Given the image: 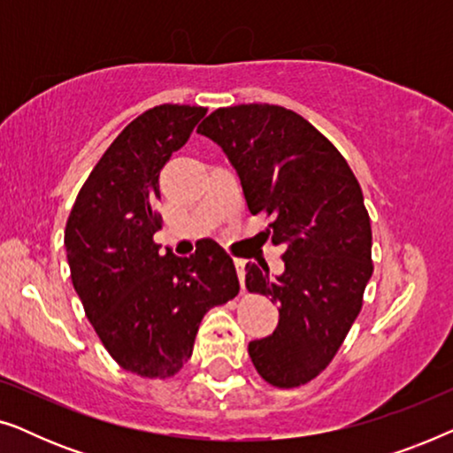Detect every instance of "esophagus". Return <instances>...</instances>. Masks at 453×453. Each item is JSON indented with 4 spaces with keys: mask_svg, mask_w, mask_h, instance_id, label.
<instances>
[{
    "mask_svg": "<svg viewBox=\"0 0 453 453\" xmlns=\"http://www.w3.org/2000/svg\"><path fill=\"white\" fill-rule=\"evenodd\" d=\"M234 268H237L241 290H245V259H241V257L234 259Z\"/></svg>",
    "mask_w": 453,
    "mask_h": 453,
    "instance_id": "esophagus-1",
    "label": "esophagus"
}]
</instances>
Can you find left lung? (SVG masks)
I'll list each match as a JSON object with an SVG mask.
<instances>
[{
    "label": "left lung",
    "mask_w": 453,
    "mask_h": 453,
    "mask_svg": "<svg viewBox=\"0 0 453 453\" xmlns=\"http://www.w3.org/2000/svg\"><path fill=\"white\" fill-rule=\"evenodd\" d=\"M237 171L251 214L268 212L284 270L245 265L251 293L280 305L270 336L247 350L276 388H296L327 367L363 307L371 264V222L349 163L307 119L278 104L216 109L197 127Z\"/></svg>",
    "instance_id": "left-lung-1"
}]
</instances>
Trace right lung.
Returning <instances> with one entry per match:
<instances>
[{"instance_id":"obj_1","label":"right lung","mask_w":453,"mask_h":453,"mask_svg":"<svg viewBox=\"0 0 453 453\" xmlns=\"http://www.w3.org/2000/svg\"><path fill=\"white\" fill-rule=\"evenodd\" d=\"M208 109L158 104L129 123L86 179L65 225L73 288L109 355L142 377L188 363L210 307L239 293L228 253L208 239L189 257L163 256L154 203L160 169Z\"/></svg>"}]
</instances>
